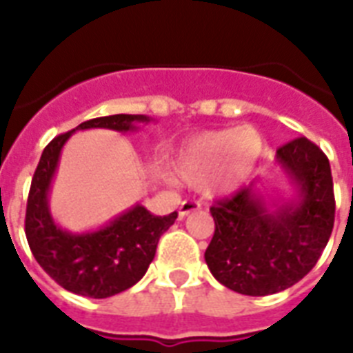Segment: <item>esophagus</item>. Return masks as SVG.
I'll list each match as a JSON object with an SVG mask.
<instances>
[{"instance_id": "esophagus-1", "label": "esophagus", "mask_w": 353, "mask_h": 353, "mask_svg": "<svg viewBox=\"0 0 353 353\" xmlns=\"http://www.w3.org/2000/svg\"><path fill=\"white\" fill-rule=\"evenodd\" d=\"M201 209V203L199 201H194V199H185L181 205H179V218H185L190 212H196V210Z\"/></svg>"}]
</instances>
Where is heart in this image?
Listing matches in <instances>:
<instances>
[{
    "label": "heart",
    "mask_w": 353,
    "mask_h": 353,
    "mask_svg": "<svg viewBox=\"0 0 353 353\" xmlns=\"http://www.w3.org/2000/svg\"><path fill=\"white\" fill-rule=\"evenodd\" d=\"M262 154L263 137L256 128L207 130L188 139L177 150L174 168L192 187L207 181L212 192L225 194L245 181Z\"/></svg>",
    "instance_id": "b5f03b06"
}]
</instances>
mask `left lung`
Segmentation results:
<instances>
[{
  "instance_id": "8db88e82",
  "label": "left lung",
  "mask_w": 353,
  "mask_h": 353,
  "mask_svg": "<svg viewBox=\"0 0 353 353\" xmlns=\"http://www.w3.org/2000/svg\"><path fill=\"white\" fill-rule=\"evenodd\" d=\"M276 163L299 190L295 203L271 210L251 185L210 207L216 229L205 262L220 284L241 295H273L296 284L334 229V179L323 150L296 137L276 150Z\"/></svg>"
}]
</instances>
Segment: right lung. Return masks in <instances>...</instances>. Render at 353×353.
I'll list each match as a JSON object with an SVG mask.
<instances>
[{"label": "right lung", "instance_id": "obj_1", "mask_svg": "<svg viewBox=\"0 0 353 353\" xmlns=\"http://www.w3.org/2000/svg\"><path fill=\"white\" fill-rule=\"evenodd\" d=\"M146 115H110L85 121L47 144L30 181L25 236L36 262L63 290L91 299H108L126 291L143 279L154 260L161 234L176 221L177 212L154 216L135 205L99 231L73 234L54 223L47 194L57 172L58 157L71 133L90 128L117 132L135 130V122H148Z\"/></svg>", "mask_w": 353, "mask_h": 353}]
</instances>
